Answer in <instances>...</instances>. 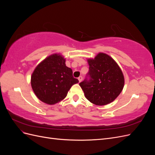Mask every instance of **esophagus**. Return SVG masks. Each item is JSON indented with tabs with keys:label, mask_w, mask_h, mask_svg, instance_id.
Masks as SVG:
<instances>
[{
	"label": "esophagus",
	"mask_w": 155,
	"mask_h": 155,
	"mask_svg": "<svg viewBox=\"0 0 155 155\" xmlns=\"http://www.w3.org/2000/svg\"><path fill=\"white\" fill-rule=\"evenodd\" d=\"M82 79H83V78H82V76H79V77L78 78V80H79V82H81Z\"/></svg>",
	"instance_id": "esophagus-1"
}]
</instances>
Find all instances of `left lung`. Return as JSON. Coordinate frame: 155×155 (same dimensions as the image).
Here are the masks:
<instances>
[{
  "mask_svg": "<svg viewBox=\"0 0 155 155\" xmlns=\"http://www.w3.org/2000/svg\"><path fill=\"white\" fill-rule=\"evenodd\" d=\"M89 79L79 83L85 97L93 104L105 105L118 97L124 87V76L121 68L110 56L97 54L88 59Z\"/></svg>",
  "mask_w": 155,
  "mask_h": 155,
  "instance_id": "left-lung-1",
  "label": "left lung"
}]
</instances>
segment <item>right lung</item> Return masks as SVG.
Segmentation results:
<instances>
[{
	"label": "right lung",
	"instance_id": "1",
	"mask_svg": "<svg viewBox=\"0 0 155 155\" xmlns=\"http://www.w3.org/2000/svg\"><path fill=\"white\" fill-rule=\"evenodd\" d=\"M65 61L60 54H51L42 61L31 74L33 91L37 98L46 104L54 105L62 101L71 87L79 82Z\"/></svg>",
	"mask_w": 155,
	"mask_h": 155
}]
</instances>
